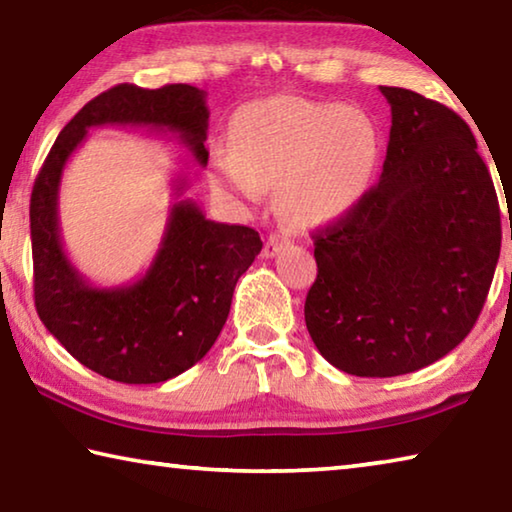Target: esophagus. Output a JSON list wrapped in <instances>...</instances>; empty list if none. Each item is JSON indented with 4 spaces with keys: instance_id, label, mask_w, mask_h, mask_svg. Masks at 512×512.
I'll return each instance as SVG.
<instances>
[{
    "instance_id": "1",
    "label": "esophagus",
    "mask_w": 512,
    "mask_h": 512,
    "mask_svg": "<svg viewBox=\"0 0 512 512\" xmlns=\"http://www.w3.org/2000/svg\"><path fill=\"white\" fill-rule=\"evenodd\" d=\"M289 244H291V235H289V232L277 230V232H273L271 237L266 239L264 255H266V257H275L277 253H280V250H282L284 246H289Z\"/></svg>"
}]
</instances>
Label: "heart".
I'll return each instance as SVG.
<instances>
[{"instance_id":"obj_1","label":"heart","mask_w":512,"mask_h":512,"mask_svg":"<svg viewBox=\"0 0 512 512\" xmlns=\"http://www.w3.org/2000/svg\"><path fill=\"white\" fill-rule=\"evenodd\" d=\"M381 135L368 112L298 97L248 103L232 121V146H216V183L250 201L277 187L293 221L318 225L357 205L375 178Z\"/></svg>"}]
</instances>
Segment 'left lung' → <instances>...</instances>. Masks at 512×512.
I'll list each match as a JSON object with an SVG mask.
<instances>
[{"mask_svg":"<svg viewBox=\"0 0 512 512\" xmlns=\"http://www.w3.org/2000/svg\"><path fill=\"white\" fill-rule=\"evenodd\" d=\"M391 137L379 183L314 235L305 323L348 375L397 377L443 359L488 298L501 214L470 126L454 110L386 88Z\"/></svg>","mask_w":512,"mask_h":512,"instance_id":"1","label":"left lung"}]
</instances>
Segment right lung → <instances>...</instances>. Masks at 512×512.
<instances>
[{"instance_id": "right-lung-1", "label": "right lung", "mask_w": 512, "mask_h": 512, "mask_svg": "<svg viewBox=\"0 0 512 512\" xmlns=\"http://www.w3.org/2000/svg\"><path fill=\"white\" fill-rule=\"evenodd\" d=\"M205 92L187 83L144 90L121 83L101 92L60 131L31 192L33 296L38 316L60 345L99 375L121 384H160L201 361L228 320L237 280L262 250L253 228L205 219L187 178L173 180L158 253L124 287H94L63 248L58 189L63 169L90 128L142 126L173 133L207 164Z\"/></svg>"}]
</instances>
